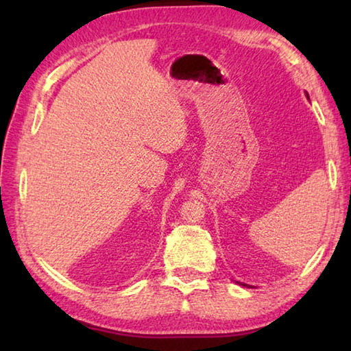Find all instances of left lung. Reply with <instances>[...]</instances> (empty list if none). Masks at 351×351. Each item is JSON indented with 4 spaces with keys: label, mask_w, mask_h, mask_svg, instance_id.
Returning <instances> with one entry per match:
<instances>
[{
    "label": "left lung",
    "mask_w": 351,
    "mask_h": 351,
    "mask_svg": "<svg viewBox=\"0 0 351 351\" xmlns=\"http://www.w3.org/2000/svg\"><path fill=\"white\" fill-rule=\"evenodd\" d=\"M305 96H306V99H308V100H310V96H308V93H306V91H305ZM237 283H239V285H241V287H246V288H252V287H251V285H246V283H240V282H237Z\"/></svg>",
    "instance_id": "left-lung-1"
}]
</instances>
